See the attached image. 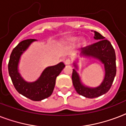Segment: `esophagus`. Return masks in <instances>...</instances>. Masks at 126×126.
Segmentation results:
<instances>
[{"label": "esophagus", "mask_w": 126, "mask_h": 126, "mask_svg": "<svg viewBox=\"0 0 126 126\" xmlns=\"http://www.w3.org/2000/svg\"><path fill=\"white\" fill-rule=\"evenodd\" d=\"M65 65H71V63H72V61H71V60L70 59H67L65 61Z\"/></svg>", "instance_id": "34e87169"}]
</instances>
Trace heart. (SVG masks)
Wrapping results in <instances>:
<instances>
[{
    "label": "heart",
    "instance_id": "heart-1",
    "mask_svg": "<svg viewBox=\"0 0 126 126\" xmlns=\"http://www.w3.org/2000/svg\"><path fill=\"white\" fill-rule=\"evenodd\" d=\"M78 40H79V37H77V36H73V37H71V38H69L67 41H68V42H69V43L73 44V43H75V42H77ZM80 42L82 44L86 43V40H85V38H81Z\"/></svg>",
    "mask_w": 126,
    "mask_h": 126
}]
</instances>
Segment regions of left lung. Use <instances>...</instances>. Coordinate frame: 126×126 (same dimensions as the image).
Masks as SVG:
<instances>
[{
	"instance_id": "obj_1",
	"label": "left lung",
	"mask_w": 126,
	"mask_h": 126,
	"mask_svg": "<svg viewBox=\"0 0 126 126\" xmlns=\"http://www.w3.org/2000/svg\"><path fill=\"white\" fill-rule=\"evenodd\" d=\"M94 32V39L98 40L96 43L82 48L80 55L83 57H92L102 63L105 67V77L99 86L92 88L82 84L77 71L79 66L77 59L73 63L75 69H73L72 80L75 90L79 95L86 98L98 97L105 94L110 90L116 73V54L111 43L105 39V37L97 31Z\"/></svg>"
}]
</instances>
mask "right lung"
I'll list each match as a JSON object with an SVG mask.
<instances>
[{"label": "right lung", "instance_id": "right-lung-1", "mask_svg": "<svg viewBox=\"0 0 126 126\" xmlns=\"http://www.w3.org/2000/svg\"><path fill=\"white\" fill-rule=\"evenodd\" d=\"M35 39L21 41L12 50L8 63V73L15 88L20 94L34 101H39L51 95L55 84V80L61 73L65 64L63 62L54 66L46 67L40 77L34 82H27L19 72L18 65L21 56Z\"/></svg>", "mask_w": 126, "mask_h": 126}]
</instances>
